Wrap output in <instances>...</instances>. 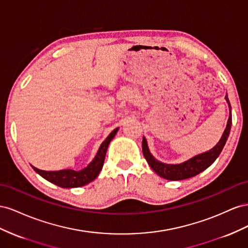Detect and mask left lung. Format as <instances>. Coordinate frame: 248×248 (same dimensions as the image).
I'll return each mask as SVG.
<instances>
[{
  "instance_id": "obj_1",
  "label": "left lung",
  "mask_w": 248,
  "mask_h": 248,
  "mask_svg": "<svg viewBox=\"0 0 248 248\" xmlns=\"http://www.w3.org/2000/svg\"><path fill=\"white\" fill-rule=\"evenodd\" d=\"M225 100L229 104L230 108V116L228 120V124L222 134L221 139L219 140V142L210 151L202 153L195 155V157L191 158L185 162H183L181 164H165L162 162L155 160L152 154L148 150L146 139L143 137L142 139V153L145 160L147 161L148 165L152 167L153 170L160 175L161 178L170 180V181H181L192 178V176L201 173L204 169H207L212 163L217 159V157L220 155L222 148L228 140V137L230 135L231 125H232V112H231V104L229 101L228 94L225 95Z\"/></svg>"
}]
</instances>
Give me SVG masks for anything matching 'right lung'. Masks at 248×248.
<instances>
[{
  "label": "right lung",
  "instance_id": "1",
  "mask_svg": "<svg viewBox=\"0 0 248 248\" xmlns=\"http://www.w3.org/2000/svg\"><path fill=\"white\" fill-rule=\"evenodd\" d=\"M117 131L118 128L113 130L110 133V135L106 138V140L101 144L100 148H98L94 159L90 162L87 167H85L80 171H75L73 169H63V170L58 171H46L40 170V169L34 166L32 167L35 171L42 176V178L62 188H76L87 185L88 183L93 182L94 179H96V176L102 170L105 161V155L106 153H107L109 143L116 135Z\"/></svg>",
  "mask_w": 248,
  "mask_h": 248
}]
</instances>
